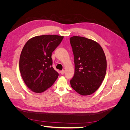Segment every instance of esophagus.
I'll return each mask as SVG.
<instances>
[{"label":"esophagus","mask_w":130,"mask_h":130,"mask_svg":"<svg viewBox=\"0 0 130 130\" xmlns=\"http://www.w3.org/2000/svg\"><path fill=\"white\" fill-rule=\"evenodd\" d=\"M64 73H65L64 70H61V74L62 75H63L64 74Z\"/></svg>","instance_id":"1"}]
</instances>
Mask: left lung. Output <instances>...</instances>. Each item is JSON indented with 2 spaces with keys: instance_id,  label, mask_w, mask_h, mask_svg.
I'll return each mask as SVG.
<instances>
[{
  "instance_id": "8db88e82",
  "label": "left lung",
  "mask_w": 130,
  "mask_h": 130,
  "mask_svg": "<svg viewBox=\"0 0 130 130\" xmlns=\"http://www.w3.org/2000/svg\"><path fill=\"white\" fill-rule=\"evenodd\" d=\"M74 56L75 73L70 80L72 88L82 95H88L99 88L104 80L107 62L99 44L90 39L70 38Z\"/></svg>"
}]
</instances>
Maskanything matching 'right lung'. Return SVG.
Returning a JSON list of instances; mask_svg holds the SVG:
<instances>
[{
	"instance_id": "right-lung-1",
	"label": "right lung",
	"mask_w": 130,
	"mask_h": 130,
	"mask_svg": "<svg viewBox=\"0 0 130 130\" xmlns=\"http://www.w3.org/2000/svg\"><path fill=\"white\" fill-rule=\"evenodd\" d=\"M63 36L42 35L34 37L23 47L19 70L23 81L32 91L40 93L52 86L58 76L53 67L52 55Z\"/></svg>"
}]
</instances>
